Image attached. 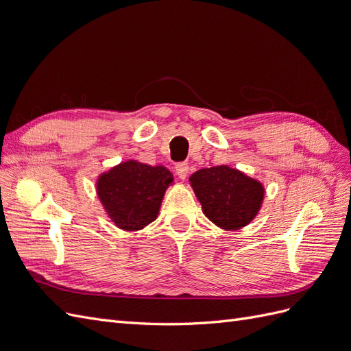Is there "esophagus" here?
Segmentation results:
<instances>
[{
    "label": "esophagus",
    "mask_w": 351,
    "mask_h": 351,
    "mask_svg": "<svg viewBox=\"0 0 351 351\" xmlns=\"http://www.w3.org/2000/svg\"><path fill=\"white\" fill-rule=\"evenodd\" d=\"M176 173H177L180 180H186V177L189 174V165L187 164H178L176 167Z\"/></svg>",
    "instance_id": "esophagus-1"
}]
</instances>
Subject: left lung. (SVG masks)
<instances>
[{"label": "left lung", "mask_w": 351, "mask_h": 351, "mask_svg": "<svg viewBox=\"0 0 351 351\" xmlns=\"http://www.w3.org/2000/svg\"><path fill=\"white\" fill-rule=\"evenodd\" d=\"M189 183L205 217L224 231L241 230L259 215L265 186L227 164L197 169Z\"/></svg>", "instance_id": "obj_1"}]
</instances>
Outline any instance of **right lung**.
<instances>
[{
	"instance_id": "1",
	"label": "right lung",
	"mask_w": 351,
	"mask_h": 351,
	"mask_svg": "<svg viewBox=\"0 0 351 351\" xmlns=\"http://www.w3.org/2000/svg\"><path fill=\"white\" fill-rule=\"evenodd\" d=\"M174 176L164 165H149L125 159L98 176L95 189L112 224L127 232L143 230L161 209Z\"/></svg>"
}]
</instances>
